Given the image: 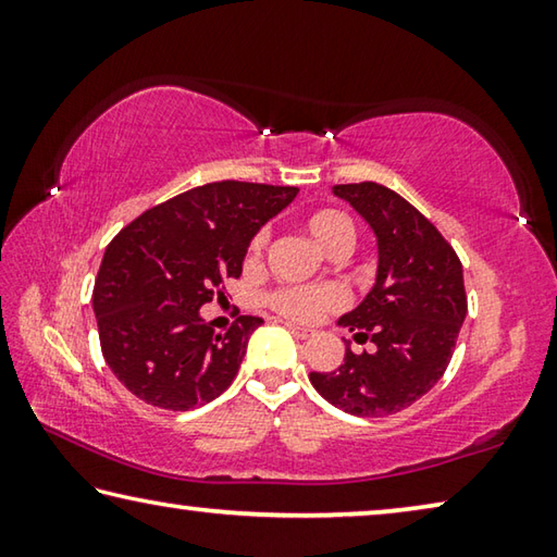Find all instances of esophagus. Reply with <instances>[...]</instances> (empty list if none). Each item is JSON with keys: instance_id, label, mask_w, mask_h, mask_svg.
Listing matches in <instances>:
<instances>
[{"instance_id": "1", "label": "esophagus", "mask_w": 557, "mask_h": 557, "mask_svg": "<svg viewBox=\"0 0 557 557\" xmlns=\"http://www.w3.org/2000/svg\"><path fill=\"white\" fill-rule=\"evenodd\" d=\"M285 326L289 329L292 334H295L297 338H309V336H314V332L312 329H305V326H297V324H292V322H285Z\"/></svg>"}]
</instances>
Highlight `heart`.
<instances>
[{
	"instance_id": "1",
	"label": "heart",
	"mask_w": 557,
	"mask_h": 557,
	"mask_svg": "<svg viewBox=\"0 0 557 557\" xmlns=\"http://www.w3.org/2000/svg\"><path fill=\"white\" fill-rule=\"evenodd\" d=\"M305 228L312 235L319 248L332 252L338 248L351 250L356 231L351 219L344 211L319 209L305 219ZM265 235L256 233L245 250V265H256L262 252ZM265 305L277 314L295 319V322H312L324 312H332L344 305V295L336 287H277L265 295Z\"/></svg>"
}]
</instances>
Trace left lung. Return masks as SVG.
<instances>
[{"instance_id":"obj_1","label":"left lung","mask_w":557,"mask_h":557,"mask_svg":"<svg viewBox=\"0 0 557 557\" xmlns=\"http://www.w3.org/2000/svg\"><path fill=\"white\" fill-rule=\"evenodd\" d=\"M334 194L363 215L379 240L373 289L338 319L373 351L346 346L336 371H314L309 381L344 412L383 418L420 400L445 375L467 317L465 275L455 248L388 186L338 184Z\"/></svg>"}]
</instances>
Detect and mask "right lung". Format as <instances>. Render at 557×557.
I'll return each mask as SVG.
<instances>
[{
	"label": "right lung",
	"mask_w": 557,
	"mask_h": 557,
	"mask_svg": "<svg viewBox=\"0 0 557 557\" xmlns=\"http://www.w3.org/2000/svg\"><path fill=\"white\" fill-rule=\"evenodd\" d=\"M297 186L213 182L137 215L102 256L92 309L115 379L147 405L191 410L238 375L260 317L215 334L199 309L240 277L252 235L292 203Z\"/></svg>",
	"instance_id": "obj_1"
}]
</instances>
